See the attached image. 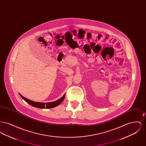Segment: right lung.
<instances>
[{
  "instance_id": "add662e5",
  "label": "right lung",
  "mask_w": 146,
  "mask_h": 146,
  "mask_svg": "<svg viewBox=\"0 0 146 146\" xmlns=\"http://www.w3.org/2000/svg\"><path fill=\"white\" fill-rule=\"evenodd\" d=\"M65 94L62 97H61V98L58 99V100L56 101H54V102H49V103H41V102H34L33 101H31V100H29L27 98H25V97H23V96H22L21 95H20L21 97L26 102H27L28 104L35 107H36V108H54L55 107L57 106L58 105L60 104L64 98L65 97Z\"/></svg>"
}]
</instances>
